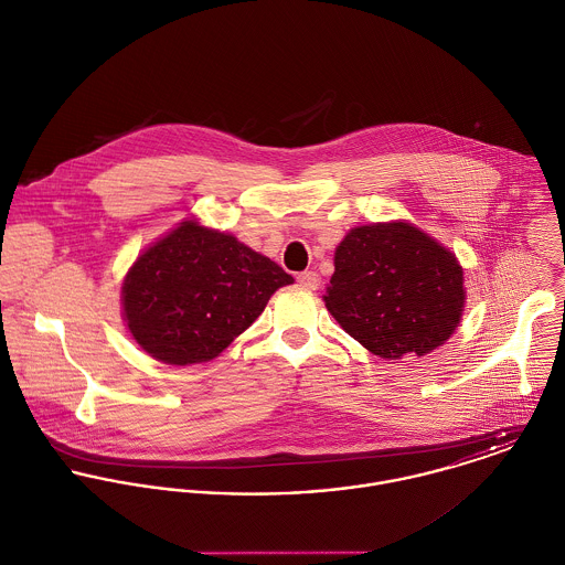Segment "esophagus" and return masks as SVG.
Listing matches in <instances>:
<instances>
[{"instance_id":"34e87169","label":"esophagus","mask_w":565,"mask_h":565,"mask_svg":"<svg viewBox=\"0 0 565 565\" xmlns=\"http://www.w3.org/2000/svg\"><path fill=\"white\" fill-rule=\"evenodd\" d=\"M298 285H300L302 289L313 291V289H318V285H320V276H318L316 271H300V274H298Z\"/></svg>"}]
</instances>
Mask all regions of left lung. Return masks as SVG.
<instances>
[{"label": "left lung", "instance_id": "8db88e82", "mask_svg": "<svg viewBox=\"0 0 565 565\" xmlns=\"http://www.w3.org/2000/svg\"><path fill=\"white\" fill-rule=\"evenodd\" d=\"M323 302L372 354L424 356L459 323L463 269L452 252L411 224L361 226L334 252Z\"/></svg>", "mask_w": 565, "mask_h": 565}]
</instances>
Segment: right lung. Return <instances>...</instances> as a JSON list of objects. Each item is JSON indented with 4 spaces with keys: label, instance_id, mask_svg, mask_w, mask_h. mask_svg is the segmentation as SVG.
Segmentation results:
<instances>
[{
    "label": "right lung",
    "instance_id": "add662e5",
    "mask_svg": "<svg viewBox=\"0 0 565 565\" xmlns=\"http://www.w3.org/2000/svg\"><path fill=\"white\" fill-rule=\"evenodd\" d=\"M294 278L231 235L182 222L146 249L124 280L137 343L171 365L215 359Z\"/></svg>",
    "mask_w": 565,
    "mask_h": 565
}]
</instances>
